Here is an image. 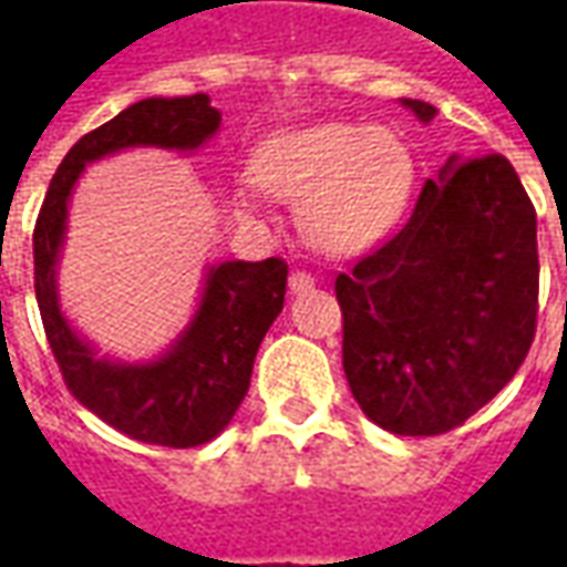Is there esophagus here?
<instances>
[{
  "instance_id": "obj_1",
  "label": "esophagus",
  "mask_w": 567,
  "mask_h": 567,
  "mask_svg": "<svg viewBox=\"0 0 567 567\" xmlns=\"http://www.w3.org/2000/svg\"><path fill=\"white\" fill-rule=\"evenodd\" d=\"M288 288H291V295H303L309 288H316V279L303 270L291 272V279H288Z\"/></svg>"
}]
</instances>
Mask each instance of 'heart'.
<instances>
[{
	"instance_id": "obj_1",
	"label": "heart",
	"mask_w": 567,
	"mask_h": 567,
	"mask_svg": "<svg viewBox=\"0 0 567 567\" xmlns=\"http://www.w3.org/2000/svg\"><path fill=\"white\" fill-rule=\"evenodd\" d=\"M251 173L276 197L303 199V230L312 246L328 255H358L401 221L416 166L392 130L328 121L270 136Z\"/></svg>"
}]
</instances>
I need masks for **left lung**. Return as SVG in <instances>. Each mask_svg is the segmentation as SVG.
I'll use <instances>...</instances> for the list:
<instances>
[{
	"instance_id": "left-lung-1",
	"label": "left lung",
	"mask_w": 567,
	"mask_h": 567,
	"mask_svg": "<svg viewBox=\"0 0 567 567\" xmlns=\"http://www.w3.org/2000/svg\"><path fill=\"white\" fill-rule=\"evenodd\" d=\"M422 124L437 109L401 100ZM343 370L358 406L401 437L462 425L535 340L537 215L501 154H452L401 234L337 276Z\"/></svg>"
}]
</instances>
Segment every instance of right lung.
<instances>
[{
	"instance_id": "right-lung-1",
	"label": "right lung",
	"mask_w": 567,
	"mask_h": 567,
	"mask_svg": "<svg viewBox=\"0 0 567 567\" xmlns=\"http://www.w3.org/2000/svg\"><path fill=\"white\" fill-rule=\"evenodd\" d=\"M218 127L221 112L212 109L209 93L148 96L133 103L69 148L32 234L35 300L69 392L121 434L173 450L209 443L236 416L260 340L285 307V260L209 264L185 331L148 361L100 355L63 312L56 270L66 246L72 190L91 163L127 148L194 154Z\"/></svg>"
}]
</instances>
